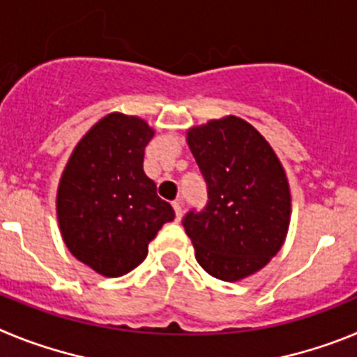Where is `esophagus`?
I'll return each mask as SVG.
<instances>
[{
  "label": "esophagus",
  "mask_w": 357,
  "mask_h": 357,
  "mask_svg": "<svg viewBox=\"0 0 357 357\" xmlns=\"http://www.w3.org/2000/svg\"><path fill=\"white\" fill-rule=\"evenodd\" d=\"M173 209H175L176 220H181V218H182V202L181 200L173 202Z\"/></svg>",
  "instance_id": "1"
}]
</instances>
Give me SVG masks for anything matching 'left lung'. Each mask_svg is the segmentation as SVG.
I'll list each match as a JSON object with an SVG mask.
<instances>
[{
    "mask_svg": "<svg viewBox=\"0 0 357 357\" xmlns=\"http://www.w3.org/2000/svg\"><path fill=\"white\" fill-rule=\"evenodd\" d=\"M188 144L209 202L185 214V234L209 275L236 282L254 275L284 245L291 218L288 176L250 123L236 116L189 128Z\"/></svg>",
    "mask_w": 357,
    "mask_h": 357,
    "instance_id": "left-lung-1",
    "label": "left lung"
}]
</instances>
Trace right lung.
I'll use <instances>...</instances> for the list:
<instances>
[{"instance_id":"right-lung-1","label":"right lung","mask_w":357,"mask_h":357,"mask_svg":"<svg viewBox=\"0 0 357 357\" xmlns=\"http://www.w3.org/2000/svg\"><path fill=\"white\" fill-rule=\"evenodd\" d=\"M151 137L144 119L107 114L78 141L62 172L56 189L62 239L80 263L103 277L139 266L160 227L175 218L143 169Z\"/></svg>"}]
</instances>
